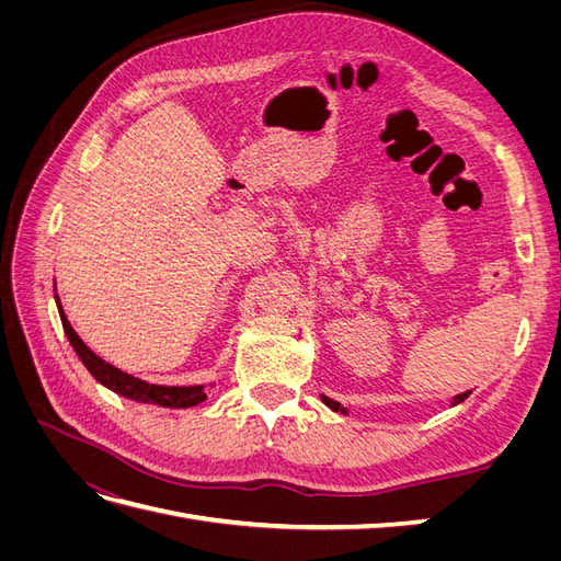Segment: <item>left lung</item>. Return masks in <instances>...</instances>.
Returning a JSON list of instances; mask_svg holds the SVG:
<instances>
[{
  "label": "left lung",
  "mask_w": 561,
  "mask_h": 561,
  "mask_svg": "<svg viewBox=\"0 0 561 561\" xmlns=\"http://www.w3.org/2000/svg\"><path fill=\"white\" fill-rule=\"evenodd\" d=\"M468 396H470V390H466V393H461V396H456V398H454V404L463 402ZM322 402H325V404L330 407V410H334V412H344V414H346V410H344V407L339 404V402H334V400H330V398H325V396H322Z\"/></svg>",
  "instance_id": "obj_1"
}]
</instances>
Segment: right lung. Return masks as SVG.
<instances>
[{
  "label": "right lung",
  "instance_id": "add662e5",
  "mask_svg": "<svg viewBox=\"0 0 561 561\" xmlns=\"http://www.w3.org/2000/svg\"><path fill=\"white\" fill-rule=\"evenodd\" d=\"M58 301V297H56ZM58 311H60V320H62V330L70 339L72 348L77 351L79 360L87 365V369L93 375L95 381H100L103 386H107L114 393L124 396L128 400L135 402H147V404H159V407H173V410H184V407H196L198 402L206 400V388L203 386H157V383H147L142 379H135L133 375H126L118 367L105 363L98 355L81 342L79 334L72 330L70 320L62 313V307L58 301Z\"/></svg>",
  "mask_w": 561,
  "mask_h": 561
}]
</instances>
